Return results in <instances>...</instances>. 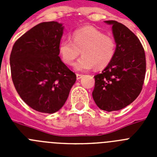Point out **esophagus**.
<instances>
[{
  "label": "esophagus",
  "mask_w": 157,
  "mask_h": 157,
  "mask_svg": "<svg viewBox=\"0 0 157 157\" xmlns=\"http://www.w3.org/2000/svg\"><path fill=\"white\" fill-rule=\"evenodd\" d=\"M82 75L80 74H76V78H77V80H79L80 78H82Z\"/></svg>",
  "instance_id": "34e87169"
}]
</instances>
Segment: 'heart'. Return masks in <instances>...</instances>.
I'll use <instances>...</instances> for the list:
<instances>
[{"instance_id":"heart-1","label":"heart","mask_w":157,"mask_h":157,"mask_svg":"<svg viewBox=\"0 0 157 157\" xmlns=\"http://www.w3.org/2000/svg\"><path fill=\"white\" fill-rule=\"evenodd\" d=\"M59 53L62 61L71 66L74 65L78 71H86L95 66L96 69H103L112 62L116 54V41L112 36L93 27H84L75 30L72 40L64 38L59 44Z\"/></svg>"}]
</instances>
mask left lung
<instances>
[{"instance_id":"obj_1","label":"left lung","mask_w":157,"mask_h":157,"mask_svg":"<svg viewBox=\"0 0 157 157\" xmlns=\"http://www.w3.org/2000/svg\"><path fill=\"white\" fill-rule=\"evenodd\" d=\"M105 22L112 26L116 51L112 62L94 76L92 95L101 110L112 112L125 108L138 98L145 80L146 62L143 46L130 29L115 20Z\"/></svg>"}]
</instances>
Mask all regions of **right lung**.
<instances>
[{
  "instance_id": "1",
  "label": "right lung",
  "mask_w": 157,
  "mask_h": 157,
  "mask_svg": "<svg viewBox=\"0 0 157 157\" xmlns=\"http://www.w3.org/2000/svg\"><path fill=\"white\" fill-rule=\"evenodd\" d=\"M63 24L44 22L15 42L10 55L11 74L16 91L27 105L42 113L61 109L76 81L61 61L59 44Z\"/></svg>"
}]
</instances>
